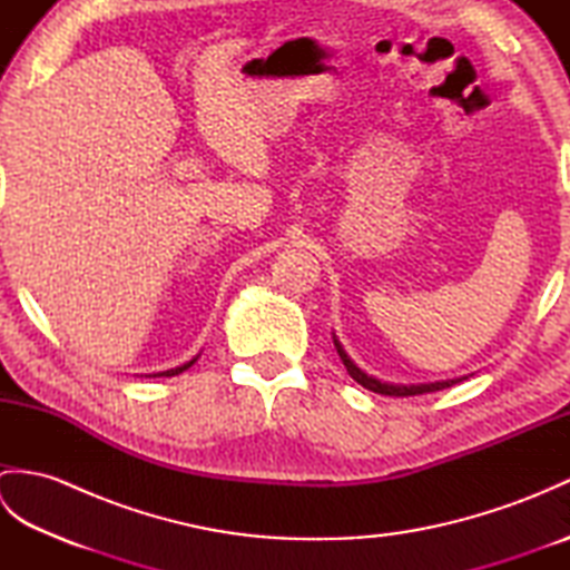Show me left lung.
Wrapping results in <instances>:
<instances>
[{
	"mask_svg": "<svg viewBox=\"0 0 570 570\" xmlns=\"http://www.w3.org/2000/svg\"><path fill=\"white\" fill-rule=\"evenodd\" d=\"M333 343H335L337 355H341V360H343V365H345V370H347L350 377H353L357 384L365 386V390H370V392H377V394H384V396H414V394L439 392V390H445V386H453V384H458V382L468 380V374H465V377L441 380V382H421V384H392V382H382V380L372 377V374H367L365 370H360V367L355 365L353 357H350V355L345 353V347H343V343H341V341H337V335H335V333H333Z\"/></svg>",
	"mask_w": 570,
	"mask_h": 570,
	"instance_id": "8db88e82",
	"label": "left lung"
}]
</instances>
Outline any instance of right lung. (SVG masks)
<instances>
[{"label":"right lung","mask_w":570,"mask_h":570,"mask_svg":"<svg viewBox=\"0 0 570 570\" xmlns=\"http://www.w3.org/2000/svg\"><path fill=\"white\" fill-rule=\"evenodd\" d=\"M200 355H196V357H193V360H188V362H184V365H180V367H174V370H166V372H159V377H174V374H180V372H186L188 367H193V365H196V360H198ZM154 377H156V374H154Z\"/></svg>","instance_id":"right-lung-1"}]
</instances>
